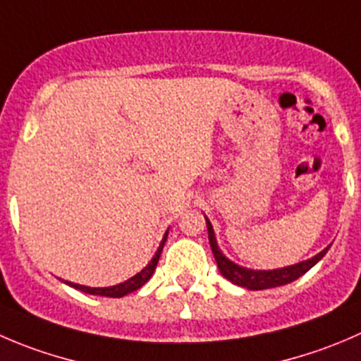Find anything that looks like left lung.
I'll use <instances>...</instances> for the list:
<instances>
[{
  "mask_svg": "<svg viewBox=\"0 0 361 361\" xmlns=\"http://www.w3.org/2000/svg\"><path fill=\"white\" fill-rule=\"evenodd\" d=\"M206 219V216H204ZM206 226H208V238H209V247H212L213 255H215L216 266H219L220 274L227 279L233 284L241 286V288L252 289V291H261V289H269V288H279V286H286L289 282L296 281V279L302 277L303 274H307L310 268H312L316 262H319L324 257V254L328 252V248L331 245H328L324 250H321L319 254L314 255L312 259H307V261L298 262V264L286 266V268L279 269H248L243 266H238L236 262L229 261L226 255L220 252L219 245H216L215 233H213V227L209 224V220L206 219Z\"/></svg>",
  "mask_w": 361,
  "mask_h": 361,
  "instance_id": "left-lung-1",
  "label": "left lung"
}]
</instances>
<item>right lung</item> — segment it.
Segmentation results:
<instances>
[{"label":"right lung","mask_w":361,"mask_h":361,"mask_svg":"<svg viewBox=\"0 0 361 361\" xmlns=\"http://www.w3.org/2000/svg\"><path fill=\"white\" fill-rule=\"evenodd\" d=\"M166 240H167V233L164 234L162 241H160V247L157 248L155 255H153L152 261L148 262V266H146V268H142L141 271H139L137 275H134V277H132V279H128V281L121 282V284L111 286V288H87V286L73 284V282H65V284H68L70 288L79 289V291H82V293H87V295L109 296V298H121V296L128 295V293L137 291L139 288H142V286H145L146 282H148L149 279H152L153 271H155V268H157V262H159V259H160V254H162L164 245H166Z\"/></svg>","instance_id":"add662e5"}]
</instances>
